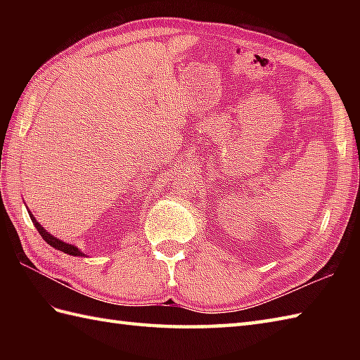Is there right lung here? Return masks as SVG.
I'll use <instances>...</instances> for the list:
<instances>
[{"label": "right lung", "mask_w": 360, "mask_h": 360, "mask_svg": "<svg viewBox=\"0 0 360 360\" xmlns=\"http://www.w3.org/2000/svg\"><path fill=\"white\" fill-rule=\"evenodd\" d=\"M29 215H30V219L34 221V226L37 227V231H38V233L41 235V238L49 244V246H52L53 249H57V250H62V252H65V254H68V255H74V257H82V255H85L83 254V252H80L77 248L75 246H72V244H68V243H63L62 240H58V238H56V236H52L49 232H46L44 229L37 223L35 221V217L32 215V213L29 212Z\"/></svg>", "instance_id": "right-lung-1"}]
</instances>
